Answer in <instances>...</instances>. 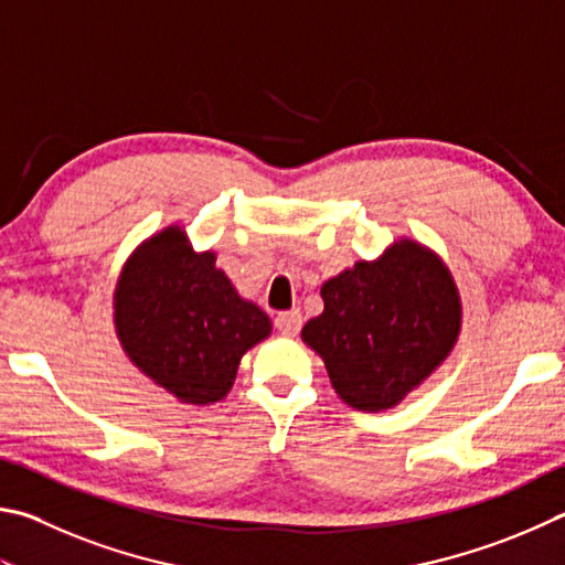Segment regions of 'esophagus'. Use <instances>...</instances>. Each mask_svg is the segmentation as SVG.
Masks as SVG:
<instances>
[{
	"label": "esophagus",
	"instance_id": "1",
	"mask_svg": "<svg viewBox=\"0 0 565 565\" xmlns=\"http://www.w3.org/2000/svg\"><path fill=\"white\" fill-rule=\"evenodd\" d=\"M276 328H279V333L284 335H296L301 331V323H303V316L299 309H291V311H281L276 316Z\"/></svg>",
	"mask_w": 565,
	"mask_h": 565
}]
</instances>
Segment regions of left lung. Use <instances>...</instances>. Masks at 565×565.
<instances>
[{
    "mask_svg": "<svg viewBox=\"0 0 565 565\" xmlns=\"http://www.w3.org/2000/svg\"><path fill=\"white\" fill-rule=\"evenodd\" d=\"M323 313L301 338L353 409L399 405L447 361L461 331V296L439 256L409 237L321 286Z\"/></svg>",
    "mask_w": 565,
    "mask_h": 565,
    "instance_id": "left-lung-1",
    "label": "left lung"
}]
</instances>
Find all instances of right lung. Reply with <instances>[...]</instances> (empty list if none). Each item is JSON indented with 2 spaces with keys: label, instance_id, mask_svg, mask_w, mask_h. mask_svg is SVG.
<instances>
[{
  "label": "right lung",
  "instance_id": "1",
  "mask_svg": "<svg viewBox=\"0 0 565 565\" xmlns=\"http://www.w3.org/2000/svg\"><path fill=\"white\" fill-rule=\"evenodd\" d=\"M113 323L130 363L184 405L220 403L242 355L271 333V318L242 299L217 254L192 249L180 224L152 234L122 264Z\"/></svg>",
  "mask_w": 565,
  "mask_h": 565
}]
</instances>
